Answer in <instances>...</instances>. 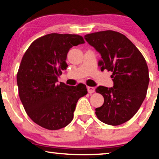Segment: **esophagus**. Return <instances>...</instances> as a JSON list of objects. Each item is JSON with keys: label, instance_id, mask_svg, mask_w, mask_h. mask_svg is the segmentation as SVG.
<instances>
[{"label": "esophagus", "instance_id": "obj_1", "mask_svg": "<svg viewBox=\"0 0 159 159\" xmlns=\"http://www.w3.org/2000/svg\"><path fill=\"white\" fill-rule=\"evenodd\" d=\"M87 89H88V93H90V94L95 92V88H94V87H89V86H88V87L87 88Z\"/></svg>", "mask_w": 159, "mask_h": 159}]
</instances>
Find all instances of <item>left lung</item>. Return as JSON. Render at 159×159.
<instances>
[{"label": "left lung", "instance_id": "1", "mask_svg": "<svg viewBox=\"0 0 159 159\" xmlns=\"http://www.w3.org/2000/svg\"><path fill=\"white\" fill-rule=\"evenodd\" d=\"M85 41L100 54L101 71H111L114 86H99L104 97L102 106L95 109L98 119L118 125L130 119L147 95L149 69L143 55L124 35L111 30L85 35Z\"/></svg>", "mask_w": 159, "mask_h": 159}]
</instances>
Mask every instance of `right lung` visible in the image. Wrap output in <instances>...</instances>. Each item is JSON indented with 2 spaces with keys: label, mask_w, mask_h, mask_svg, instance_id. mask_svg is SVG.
<instances>
[{
  "label": "right lung",
  "mask_w": 159,
  "mask_h": 159,
  "mask_svg": "<svg viewBox=\"0 0 159 159\" xmlns=\"http://www.w3.org/2000/svg\"><path fill=\"white\" fill-rule=\"evenodd\" d=\"M84 43L79 35L50 34L34 41L23 56L17 74L19 95L26 114L43 128L66 127L73 120L78 100L88 93L82 83H57L68 66L69 49Z\"/></svg>",
  "instance_id": "1"
}]
</instances>
